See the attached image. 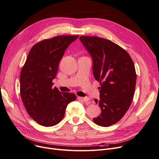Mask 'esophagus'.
<instances>
[{
    "label": "esophagus",
    "instance_id": "esophagus-1",
    "mask_svg": "<svg viewBox=\"0 0 159 159\" xmlns=\"http://www.w3.org/2000/svg\"><path fill=\"white\" fill-rule=\"evenodd\" d=\"M78 99L81 100V101L84 102H87L88 104L90 103V99H89V98H88V97H78Z\"/></svg>",
    "mask_w": 159,
    "mask_h": 159
}]
</instances>
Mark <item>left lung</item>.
Masks as SVG:
<instances>
[{
    "label": "left lung",
    "mask_w": 159,
    "mask_h": 159,
    "mask_svg": "<svg viewBox=\"0 0 159 159\" xmlns=\"http://www.w3.org/2000/svg\"><path fill=\"white\" fill-rule=\"evenodd\" d=\"M91 55L93 74L100 82V99H94L101 113L93 118L99 126L116 124L128 111L134 94L136 74L133 61L125 49L97 36H80Z\"/></svg>",
    "instance_id": "1"
}]
</instances>
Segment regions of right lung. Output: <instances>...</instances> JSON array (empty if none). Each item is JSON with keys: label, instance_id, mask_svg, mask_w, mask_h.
Here are the masks:
<instances>
[{"label": "right lung", "instance_id": "obj_1", "mask_svg": "<svg viewBox=\"0 0 159 159\" xmlns=\"http://www.w3.org/2000/svg\"><path fill=\"white\" fill-rule=\"evenodd\" d=\"M78 36H59L42 40L31 48L20 75V93L29 116L43 126L58 124L67 105L76 99L74 93L53 88L52 80L70 44Z\"/></svg>", "mask_w": 159, "mask_h": 159}]
</instances>
